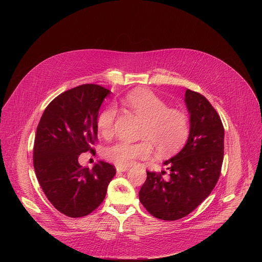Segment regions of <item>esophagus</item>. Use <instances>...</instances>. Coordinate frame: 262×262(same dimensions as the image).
<instances>
[{"label": "esophagus", "instance_id": "obj_1", "mask_svg": "<svg viewBox=\"0 0 262 262\" xmlns=\"http://www.w3.org/2000/svg\"><path fill=\"white\" fill-rule=\"evenodd\" d=\"M128 169L126 168V167H120V166H117L116 167V171L118 172V173H121V172H125V171H127Z\"/></svg>", "mask_w": 262, "mask_h": 262}]
</instances>
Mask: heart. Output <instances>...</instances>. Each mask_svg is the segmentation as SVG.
<instances>
[{
  "label": "heart",
  "instance_id": "b5f03b06",
  "mask_svg": "<svg viewBox=\"0 0 262 262\" xmlns=\"http://www.w3.org/2000/svg\"><path fill=\"white\" fill-rule=\"evenodd\" d=\"M123 104L144 121L140 138L147 142L132 143L120 140L107 146L103 150V157L108 162L120 167L130 166L137 160L150 156V144L158 155L169 156L177 152L188 140V116L180 110L169 108L168 104L151 91H133L124 97ZM116 118L115 105L104 107L98 114L96 124L102 136L110 137L113 134Z\"/></svg>",
  "mask_w": 262,
  "mask_h": 262
}]
</instances>
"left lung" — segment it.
<instances>
[{
    "label": "left lung",
    "mask_w": 262,
    "mask_h": 262,
    "mask_svg": "<svg viewBox=\"0 0 262 262\" xmlns=\"http://www.w3.org/2000/svg\"><path fill=\"white\" fill-rule=\"evenodd\" d=\"M184 102L190 114V134L181 150L164 162L169 179L147 171L139 198L154 216L175 221L184 217L211 193L220 177L224 158V127L210 102L186 89Z\"/></svg>",
    "instance_id": "obj_1"
}]
</instances>
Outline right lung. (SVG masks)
I'll return each mask as SVG.
<instances>
[{
    "label": "right lung",
    "mask_w": 262,
    "mask_h": 262,
    "mask_svg": "<svg viewBox=\"0 0 262 262\" xmlns=\"http://www.w3.org/2000/svg\"><path fill=\"white\" fill-rule=\"evenodd\" d=\"M110 90L81 85L58 95L37 126L33 164L49 201L67 216H85L103 201L115 168L99 161L84 168L79 157L97 139V116Z\"/></svg>",
    "instance_id": "1"
}]
</instances>
